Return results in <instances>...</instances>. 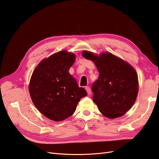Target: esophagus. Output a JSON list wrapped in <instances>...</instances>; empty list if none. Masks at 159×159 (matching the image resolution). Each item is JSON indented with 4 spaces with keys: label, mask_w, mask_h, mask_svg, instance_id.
Masks as SVG:
<instances>
[{
    "label": "esophagus",
    "mask_w": 159,
    "mask_h": 159,
    "mask_svg": "<svg viewBox=\"0 0 159 159\" xmlns=\"http://www.w3.org/2000/svg\"><path fill=\"white\" fill-rule=\"evenodd\" d=\"M85 89L86 90V91H87V93L88 95H91V91L90 89V88L89 87H88V86H86V87H85Z\"/></svg>",
    "instance_id": "1"
}]
</instances>
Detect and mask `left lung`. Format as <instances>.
<instances>
[{
	"instance_id": "obj_1",
	"label": "left lung",
	"mask_w": 159,
	"mask_h": 159,
	"mask_svg": "<svg viewBox=\"0 0 159 159\" xmlns=\"http://www.w3.org/2000/svg\"><path fill=\"white\" fill-rule=\"evenodd\" d=\"M85 58L92 60L99 73L92 85L93 101L104 116L115 119L132 107L137 99L139 82L133 67L111 53L99 56L84 51Z\"/></svg>"
}]
</instances>
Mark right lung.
I'll list each match as a JSON object with an SVG mask.
<instances>
[{"mask_svg": "<svg viewBox=\"0 0 159 159\" xmlns=\"http://www.w3.org/2000/svg\"><path fill=\"white\" fill-rule=\"evenodd\" d=\"M75 60L74 54L60 51L43 60L32 73L29 85L32 102L40 113L53 121L70 117L80 99L87 95L69 73Z\"/></svg>", "mask_w": 159, "mask_h": 159, "instance_id": "add662e5", "label": "right lung"}]
</instances>
